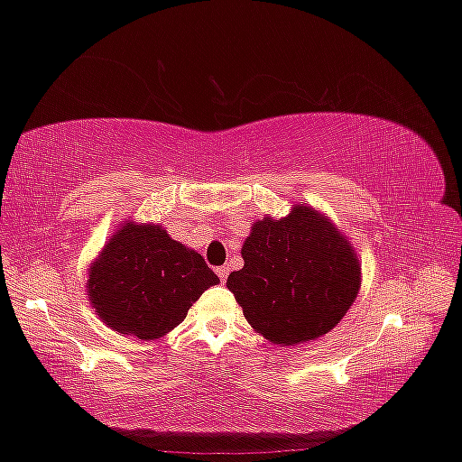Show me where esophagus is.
I'll return each instance as SVG.
<instances>
[{
  "mask_svg": "<svg viewBox=\"0 0 462 462\" xmlns=\"http://www.w3.org/2000/svg\"><path fill=\"white\" fill-rule=\"evenodd\" d=\"M216 273H217V277H220L222 281H226V279H228L230 267H228V264H222V267H217V269H216Z\"/></svg>",
  "mask_w": 462,
  "mask_h": 462,
  "instance_id": "34e87169",
  "label": "esophagus"
}]
</instances>
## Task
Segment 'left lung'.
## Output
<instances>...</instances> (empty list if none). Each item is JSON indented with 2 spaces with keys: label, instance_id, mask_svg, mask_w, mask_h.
I'll return each mask as SVG.
<instances>
[{
  "label": "left lung",
  "instance_id": "8db88e82",
  "mask_svg": "<svg viewBox=\"0 0 462 462\" xmlns=\"http://www.w3.org/2000/svg\"><path fill=\"white\" fill-rule=\"evenodd\" d=\"M245 267L226 287L264 338L293 346L340 322L358 293L356 254L346 238L303 203L283 220L253 226L242 246Z\"/></svg>",
  "mask_w": 462,
  "mask_h": 462
}]
</instances>
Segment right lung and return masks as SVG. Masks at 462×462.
<instances>
[{"label": "right lung", "mask_w": 462, "mask_h": 462, "mask_svg": "<svg viewBox=\"0 0 462 462\" xmlns=\"http://www.w3.org/2000/svg\"><path fill=\"white\" fill-rule=\"evenodd\" d=\"M217 283L203 256L161 226L126 224L93 263L88 291L112 330L152 340L181 324L191 303Z\"/></svg>", "instance_id": "obj_1"}]
</instances>
